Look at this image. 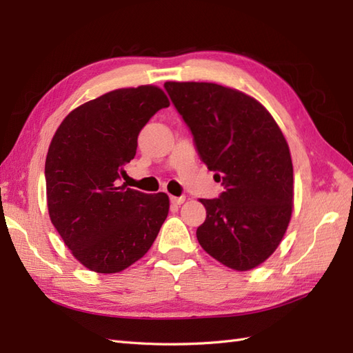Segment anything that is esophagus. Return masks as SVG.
Masks as SVG:
<instances>
[{
  "label": "esophagus",
  "instance_id": "34e87169",
  "mask_svg": "<svg viewBox=\"0 0 353 353\" xmlns=\"http://www.w3.org/2000/svg\"><path fill=\"white\" fill-rule=\"evenodd\" d=\"M170 200H171V203H172V205H182L183 201H185V196H181V197H174V196H171V197H170Z\"/></svg>",
  "mask_w": 353,
  "mask_h": 353
}]
</instances>
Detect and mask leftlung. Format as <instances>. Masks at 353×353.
Segmentation results:
<instances>
[{"label":"left lung","instance_id":"obj_1","mask_svg":"<svg viewBox=\"0 0 353 353\" xmlns=\"http://www.w3.org/2000/svg\"><path fill=\"white\" fill-rule=\"evenodd\" d=\"M163 88L200 159L224 186L219 199H200L206 208L200 245L238 272L258 267L282 241L292 211V162L279 125L236 89L197 81Z\"/></svg>","mask_w":353,"mask_h":353}]
</instances>
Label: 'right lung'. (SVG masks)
<instances>
[{"mask_svg": "<svg viewBox=\"0 0 353 353\" xmlns=\"http://www.w3.org/2000/svg\"><path fill=\"white\" fill-rule=\"evenodd\" d=\"M162 89H117L74 109L59 125L45 161L51 223L77 261L97 273H118L152 247L168 215L165 192L123 183L138 134L168 108Z\"/></svg>", "mask_w": 353, "mask_h": 353, "instance_id": "obj_1", "label": "right lung"}]
</instances>
